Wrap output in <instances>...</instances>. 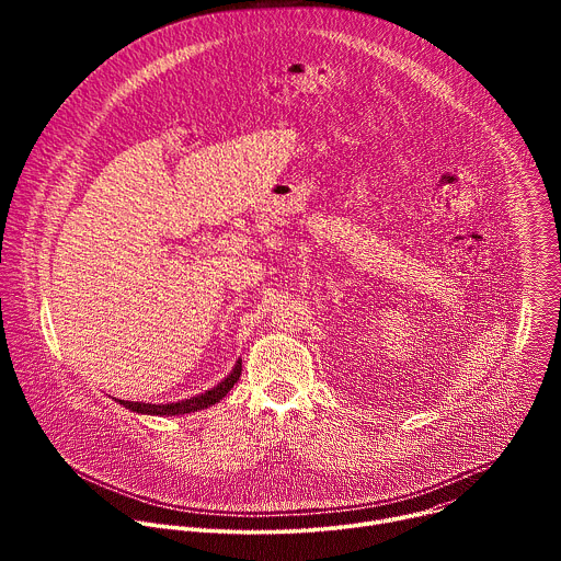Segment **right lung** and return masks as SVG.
<instances>
[{"label": "right lung", "instance_id": "1", "mask_svg": "<svg viewBox=\"0 0 561 561\" xmlns=\"http://www.w3.org/2000/svg\"><path fill=\"white\" fill-rule=\"evenodd\" d=\"M239 375H242V359H237V364L232 366V370L210 390L182 399V402H167V404H146V402H128V399H117L113 397L115 402H119L124 409L137 413V415H157V417H173V415H186V413H195V411H204L213 404H217L221 397H226V392L237 383Z\"/></svg>", "mask_w": 561, "mask_h": 561}]
</instances>
